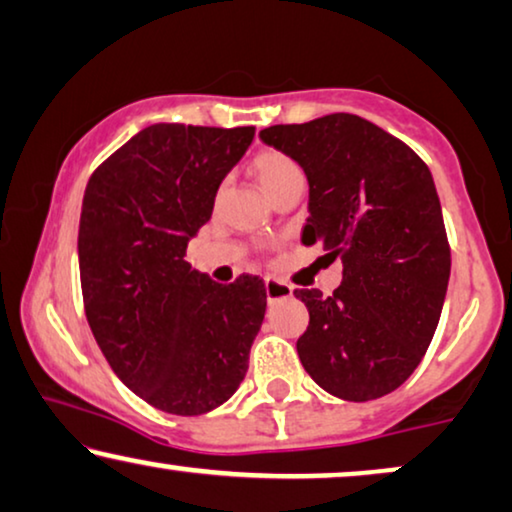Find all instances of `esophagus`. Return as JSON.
Wrapping results in <instances>:
<instances>
[{"label":"esophagus","instance_id":"esophagus-1","mask_svg":"<svg viewBox=\"0 0 512 512\" xmlns=\"http://www.w3.org/2000/svg\"><path fill=\"white\" fill-rule=\"evenodd\" d=\"M264 288H267L269 304L278 302V299H288V297H292V288H290V285H285L283 281H276V278H267V281H264Z\"/></svg>","mask_w":512,"mask_h":512}]
</instances>
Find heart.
I'll list each match as a JSON object with an SVG mask.
<instances>
[{"instance_id": "b5f03b06", "label": "heart", "mask_w": 512, "mask_h": 512, "mask_svg": "<svg viewBox=\"0 0 512 512\" xmlns=\"http://www.w3.org/2000/svg\"><path fill=\"white\" fill-rule=\"evenodd\" d=\"M252 173H255L264 194L269 196L276 187L285 185L292 177L302 175V170H299V166L290 159V156L274 152V149H264V152H260L252 159Z\"/></svg>"}]
</instances>
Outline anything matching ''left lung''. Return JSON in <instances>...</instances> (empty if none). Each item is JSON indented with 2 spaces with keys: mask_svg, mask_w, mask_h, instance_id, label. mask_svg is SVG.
Here are the masks:
<instances>
[{
  "mask_svg": "<svg viewBox=\"0 0 512 512\" xmlns=\"http://www.w3.org/2000/svg\"><path fill=\"white\" fill-rule=\"evenodd\" d=\"M260 138L309 182L302 243L342 260L330 297L295 290L309 309L299 360L337 398H381L417 370L447 295L452 257L431 170L356 114L271 126Z\"/></svg>",
  "mask_w": 512,
  "mask_h": 512,
  "instance_id": "8db88e82",
  "label": "left lung"
}]
</instances>
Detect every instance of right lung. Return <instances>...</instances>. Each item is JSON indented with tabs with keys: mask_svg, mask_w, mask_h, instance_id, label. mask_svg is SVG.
Returning <instances> with one entry per match:
<instances>
[{
	"mask_svg": "<svg viewBox=\"0 0 512 512\" xmlns=\"http://www.w3.org/2000/svg\"><path fill=\"white\" fill-rule=\"evenodd\" d=\"M252 138V126L154 124L86 185L79 271L88 325L114 374L161 412L215 410L248 372L264 283L238 276L220 285L185 252Z\"/></svg>",
	"mask_w": 512,
	"mask_h": 512,
	"instance_id": "right-lung-1",
	"label": "right lung"
}]
</instances>
